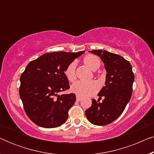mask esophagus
I'll return each instance as SVG.
<instances>
[{
  "instance_id": "34e87169",
  "label": "esophagus",
  "mask_w": 154,
  "mask_h": 154,
  "mask_svg": "<svg viewBox=\"0 0 154 154\" xmlns=\"http://www.w3.org/2000/svg\"><path fill=\"white\" fill-rule=\"evenodd\" d=\"M82 100V97H81L79 96H76V101H78V102H80Z\"/></svg>"
}]
</instances>
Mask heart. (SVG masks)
<instances>
[{
	"mask_svg": "<svg viewBox=\"0 0 154 154\" xmlns=\"http://www.w3.org/2000/svg\"><path fill=\"white\" fill-rule=\"evenodd\" d=\"M83 62L91 70L95 71L100 66V60L97 56L88 54L84 58ZM76 62L75 61L71 62L66 67L64 70V75L69 81L73 82L76 79L75 75ZM100 88V84L96 81L88 82L77 81L73 83L71 87V90L73 93L79 97H89L95 93Z\"/></svg>",
	"mask_w": 154,
	"mask_h": 154,
	"instance_id": "1",
	"label": "heart"
}]
</instances>
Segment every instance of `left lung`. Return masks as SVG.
Instances as JSON below:
<instances>
[{
    "label": "left lung",
    "instance_id": "obj_1",
    "mask_svg": "<svg viewBox=\"0 0 154 154\" xmlns=\"http://www.w3.org/2000/svg\"><path fill=\"white\" fill-rule=\"evenodd\" d=\"M99 56L106 71L105 86L92 99V105L85 111V116L90 123L96 125H106L112 123L123 112L131 98L134 76L130 63L119 54L106 50L89 51ZM103 96L102 103L99 100Z\"/></svg>",
    "mask_w": 154,
    "mask_h": 154
}]
</instances>
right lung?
<instances>
[{
  "label": "right lung",
  "instance_id": "add662e5",
  "mask_svg": "<svg viewBox=\"0 0 154 154\" xmlns=\"http://www.w3.org/2000/svg\"><path fill=\"white\" fill-rule=\"evenodd\" d=\"M84 52H49L27 65L20 76V96L25 112L35 125L57 128L68 119L75 95L58 93L70 88L64 75L66 67Z\"/></svg>",
  "mask_w": 154,
  "mask_h": 154
}]
</instances>
